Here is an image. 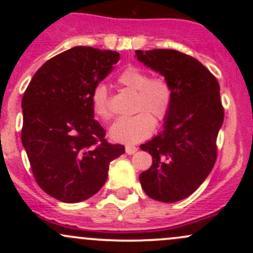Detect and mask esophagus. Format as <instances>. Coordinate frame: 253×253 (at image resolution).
<instances>
[{"instance_id":"obj_1","label":"esophagus","mask_w":253,"mask_h":253,"mask_svg":"<svg viewBox=\"0 0 253 253\" xmlns=\"http://www.w3.org/2000/svg\"><path fill=\"white\" fill-rule=\"evenodd\" d=\"M125 151H126L127 155H134L136 151H138V149H136L135 146H132V145H126Z\"/></svg>"}]
</instances>
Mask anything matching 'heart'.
<instances>
[{
    "label": "heart",
    "instance_id": "b5f03b06",
    "mask_svg": "<svg viewBox=\"0 0 253 253\" xmlns=\"http://www.w3.org/2000/svg\"><path fill=\"white\" fill-rule=\"evenodd\" d=\"M119 85L135 91L134 110L132 117L115 121L110 127V138L124 144H135L152 134L155 120L163 121L169 114L172 103V88L164 77H150L149 72L139 66L129 65L119 75ZM92 110L102 120H109V91L104 84H97L91 94ZM141 112H139L138 110Z\"/></svg>",
    "mask_w": 253,
    "mask_h": 253
}]
</instances>
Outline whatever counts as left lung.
<instances>
[{
    "mask_svg": "<svg viewBox=\"0 0 253 253\" xmlns=\"http://www.w3.org/2000/svg\"><path fill=\"white\" fill-rule=\"evenodd\" d=\"M135 56L172 88L163 129L140 145L153 162L139 179L151 199L177 202L191 195L215 164L216 138L223 123L220 86L205 65L182 52L136 50Z\"/></svg>",
    "mask_w": 253,
    "mask_h": 253,
    "instance_id": "left-lung-1",
    "label": "left lung"
}]
</instances>
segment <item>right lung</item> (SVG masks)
Returning a JSON list of instances; mask_svg holds the SVG:
<instances>
[{"label":"right lung","mask_w":253,"mask_h":253,"mask_svg":"<svg viewBox=\"0 0 253 253\" xmlns=\"http://www.w3.org/2000/svg\"><path fill=\"white\" fill-rule=\"evenodd\" d=\"M119 59L115 51L76 46L47 60L26 89L22 145L38 185L59 201L95 195L110 162L125 153L106 140L91 104L92 90Z\"/></svg>","instance_id":"right-lung-1"}]
</instances>
